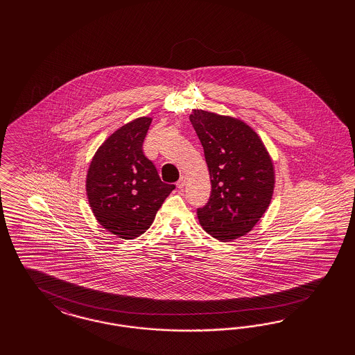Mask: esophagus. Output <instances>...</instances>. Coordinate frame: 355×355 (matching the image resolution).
Listing matches in <instances>:
<instances>
[{"label":"esophagus","instance_id":"34e87169","mask_svg":"<svg viewBox=\"0 0 355 355\" xmlns=\"http://www.w3.org/2000/svg\"><path fill=\"white\" fill-rule=\"evenodd\" d=\"M184 184H186V177H184V175H181V178H180V180H178V182H177V187L182 190L183 187H184Z\"/></svg>","mask_w":355,"mask_h":355}]
</instances>
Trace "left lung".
I'll return each mask as SVG.
<instances>
[{
    "label": "left lung",
    "mask_w": 355,
    "mask_h": 355,
    "mask_svg": "<svg viewBox=\"0 0 355 355\" xmlns=\"http://www.w3.org/2000/svg\"><path fill=\"white\" fill-rule=\"evenodd\" d=\"M193 130L211 177L208 203L198 208L200 225L218 241L245 236L268 208L275 172L258 134L239 119L195 109Z\"/></svg>",
    "instance_id": "obj_1"
}]
</instances>
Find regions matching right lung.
Returning <instances> with one entry per match:
<instances>
[{"mask_svg": "<svg viewBox=\"0 0 355 355\" xmlns=\"http://www.w3.org/2000/svg\"><path fill=\"white\" fill-rule=\"evenodd\" d=\"M150 122L148 117L134 119L112 134L97 150L87 173V196L94 215L123 239L143 234L175 189L162 182L143 152Z\"/></svg>", "mask_w": 355, "mask_h": 355, "instance_id": "1", "label": "right lung"}]
</instances>
